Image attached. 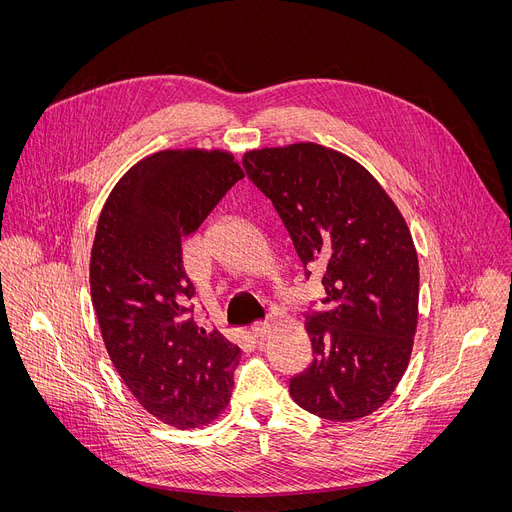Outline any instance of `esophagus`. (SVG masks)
Returning a JSON list of instances; mask_svg holds the SVG:
<instances>
[{
	"instance_id": "34e87169",
	"label": "esophagus",
	"mask_w": 512,
	"mask_h": 512,
	"mask_svg": "<svg viewBox=\"0 0 512 512\" xmlns=\"http://www.w3.org/2000/svg\"><path fill=\"white\" fill-rule=\"evenodd\" d=\"M269 331H271L269 322H255L253 327H251V335H253L255 339H265V337L269 335Z\"/></svg>"
}]
</instances>
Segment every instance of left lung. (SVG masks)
<instances>
[{
  "label": "left lung",
  "instance_id": "obj_1",
  "mask_svg": "<svg viewBox=\"0 0 512 512\" xmlns=\"http://www.w3.org/2000/svg\"><path fill=\"white\" fill-rule=\"evenodd\" d=\"M247 177L280 214L306 280L320 275L324 308L308 304L310 365L290 394L327 421L378 410L400 382L418 312L410 230L382 185L353 159L314 143L251 151Z\"/></svg>",
  "mask_w": 512,
  "mask_h": 512
}]
</instances>
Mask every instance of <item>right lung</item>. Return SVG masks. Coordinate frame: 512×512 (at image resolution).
<instances>
[{
	"mask_svg": "<svg viewBox=\"0 0 512 512\" xmlns=\"http://www.w3.org/2000/svg\"><path fill=\"white\" fill-rule=\"evenodd\" d=\"M239 179L228 153L161 151L116 183L98 220L89 286L108 355L173 427L206 425L230 400L239 347L194 322L181 247Z\"/></svg>",
	"mask_w": 512,
	"mask_h": 512,
	"instance_id": "obj_1",
	"label": "right lung"
}]
</instances>
